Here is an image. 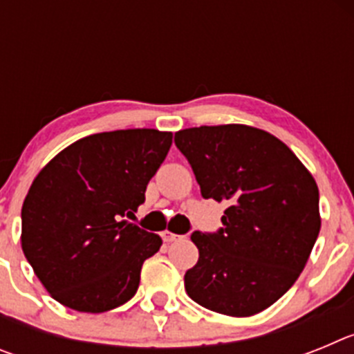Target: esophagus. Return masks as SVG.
I'll return each instance as SVG.
<instances>
[{"label": "esophagus", "instance_id": "1", "mask_svg": "<svg viewBox=\"0 0 354 354\" xmlns=\"http://www.w3.org/2000/svg\"><path fill=\"white\" fill-rule=\"evenodd\" d=\"M161 236H162V239L167 241V243H174V241H177V239H180V237H183V236H179V234L170 232V230H165Z\"/></svg>", "mask_w": 354, "mask_h": 354}]
</instances>
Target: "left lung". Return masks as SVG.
<instances>
[{
    "label": "left lung",
    "instance_id": "obj_1",
    "mask_svg": "<svg viewBox=\"0 0 354 354\" xmlns=\"http://www.w3.org/2000/svg\"><path fill=\"white\" fill-rule=\"evenodd\" d=\"M204 198L225 202L218 232H193L198 262L187 296L218 314L266 310L298 280L321 228L319 189L292 150L257 127L227 124L175 133Z\"/></svg>",
    "mask_w": 354,
    "mask_h": 354
}]
</instances>
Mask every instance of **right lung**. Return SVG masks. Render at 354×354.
I'll list each match as a JSON object with an SVG mask.
<instances>
[{"mask_svg":"<svg viewBox=\"0 0 354 354\" xmlns=\"http://www.w3.org/2000/svg\"><path fill=\"white\" fill-rule=\"evenodd\" d=\"M170 147L171 133L158 129L97 133L40 170L21 211V246L56 301L101 314L136 294L143 262L162 241L127 218Z\"/></svg>","mask_w":354,"mask_h":354,"instance_id":"right-lung-1","label":"right lung"}]
</instances>
